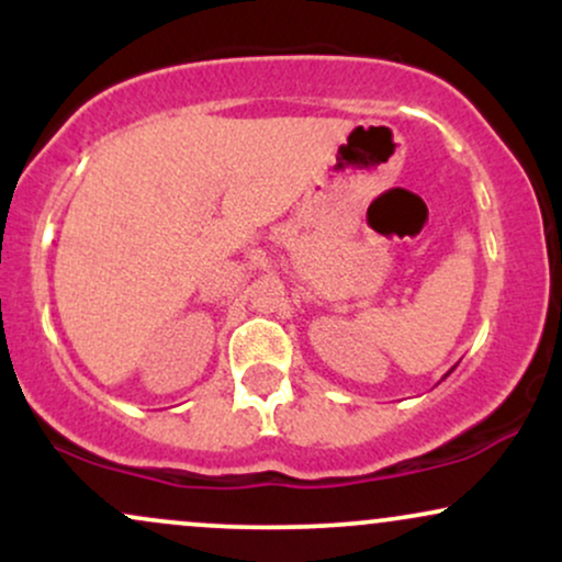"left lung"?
<instances>
[{
	"mask_svg": "<svg viewBox=\"0 0 562 562\" xmlns=\"http://www.w3.org/2000/svg\"><path fill=\"white\" fill-rule=\"evenodd\" d=\"M447 375H449V372H447ZM447 375H443V378H447Z\"/></svg>",
	"mask_w": 562,
	"mask_h": 562,
	"instance_id": "obj_1",
	"label": "left lung"
}]
</instances>
